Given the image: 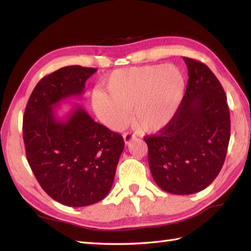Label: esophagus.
Returning <instances> with one entry per match:
<instances>
[{
    "mask_svg": "<svg viewBox=\"0 0 251 251\" xmlns=\"http://www.w3.org/2000/svg\"><path fill=\"white\" fill-rule=\"evenodd\" d=\"M123 137H124V141H125L126 145H128V143H129L132 139H135L136 135L131 134V132H125L124 136H123Z\"/></svg>",
    "mask_w": 251,
    "mask_h": 251,
    "instance_id": "34e87169",
    "label": "esophagus"
}]
</instances>
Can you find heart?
Instances as JSON below:
<instances>
[{
    "label": "heart",
    "instance_id": "1",
    "mask_svg": "<svg viewBox=\"0 0 251 251\" xmlns=\"http://www.w3.org/2000/svg\"><path fill=\"white\" fill-rule=\"evenodd\" d=\"M95 90L92 104L96 115L112 130L129 121L146 132L165 128L177 112L185 90V77L175 65H148L119 69Z\"/></svg>",
    "mask_w": 251,
    "mask_h": 251
}]
</instances>
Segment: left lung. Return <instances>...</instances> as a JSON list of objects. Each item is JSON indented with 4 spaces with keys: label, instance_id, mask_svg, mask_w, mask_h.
<instances>
[{
    "label": "left lung",
    "instance_id": "left-lung-1",
    "mask_svg": "<svg viewBox=\"0 0 251 251\" xmlns=\"http://www.w3.org/2000/svg\"><path fill=\"white\" fill-rule=\"evenodd\" d=\"M185 94L172 122L145 137L152 177L165 192L197 193L219 175L231 136L230 111L222 85L205 63L183 57Z\"/></svg>",
    "mask_w": 251,
    "mask_h": 251
}]
</instances>
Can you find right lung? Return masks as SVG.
Here are the masks:
<instances>
[{
    "label": "right lung",
    "instance_id": "add662e5",
    "mask_svg": "<svg viewBox=\"0 0 251 251\" xmlns=\"http://www.w3.org/2000/svg\"><path fill=\"white\" fill-rule=\"evenodd\" d=\"M96 70L69 66L44 76L24 114L25 155L37 182L52 200L70 207L93 205L108 195L125 146L120 134L95 122L82 106L66 120L56 116V105L81 96Z\"/></svg>",
    "mask_w": 251,
    "mask_h": 251
}]
</instances>
